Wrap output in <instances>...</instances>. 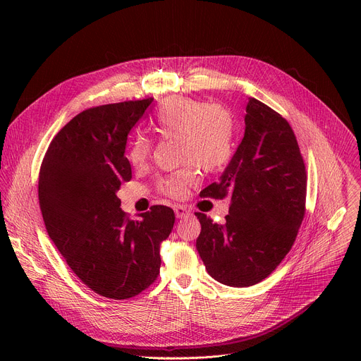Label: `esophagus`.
Listing matches in <instances>:
<instances>
[{
  "label": "esophagus",
  "mask_w": 361,
  "mask_h": 361,
  "mask_svg": "<svg viewBox=\"0 0 361 361\" xmlns=\"http://www.w3.org/2000/svg\"><path fill=\"white\" fill-rule=\"evenodd\" d=\"M174 213H176L177 219H185L191 214V212L185 207V205H177V207L174 209Z\"/></svg>",
  "instance_id": "1"
}]
</instances>
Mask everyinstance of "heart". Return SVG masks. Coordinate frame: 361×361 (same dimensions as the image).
I'll return each mask as SVG.
<instances>
[{"instance_id": "obj_1", "label": "heart", "mask_w": 361, "mask_h": 361, "mask_svg": "<svg viewBox=\"0 0 361 361\" xmlns=\"http://www.w3.org/2000/svg\"><path fill=\"white\" fill-rule=\"evenodd\" d=\"M152 128L166 140H176L180 161L188 166L161 180L160 188L171 197H184L198 183L195 164L204 171L221 170L234 152V120L220 106L188 98L164 99L152 117ZM152 154V144L144 135L134 137L127 148V157L134 167H144Z\"/></svg>"}]
</instances>
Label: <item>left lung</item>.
I'll list each match as a JSON object with an SVG mask.
<instances>
[{
  "mask_svg": "<svg viewBox=\"0 0 361 361\" xmlns=\"http://www.w3.org/2000/svg\"><path fill=\"white\" fill-rule=\"evenodd\" d=\"M244 137L219 183L202 197H230L224 224L195 213V247L209 274L221 284L263 281L295 241L305 212L307 174L295 135L279 113L255 98L245 107Z\"/></svg>",
  "mask_w": 361,
  "mask_h": 361,
  "instance_id": "obj_1",
  "label": "left lung"
}]
</instances>
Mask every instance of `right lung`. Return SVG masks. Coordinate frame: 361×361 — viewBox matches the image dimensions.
Segmentation results:
<instances>
[{"label": "right lung", "mask_w": 361, "mask_h": 361, "mask_svg": "<svg viewBox=\"0 0 361 361\" xmlns=\"http://www.w3.org/2000/svg\"><path fill=\"white\" fill-rule=\"evenodd\" d=\"M154 98L88 109L51 141L39 169L44 224L74 274L94 293L127 300L160 274V244L176 216L152 205L130 220L117 191L131 180L126 152L130 130Z\"/></svg>", "instance_id": "add662e5"}]
</instances>
